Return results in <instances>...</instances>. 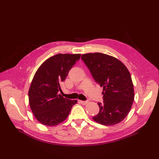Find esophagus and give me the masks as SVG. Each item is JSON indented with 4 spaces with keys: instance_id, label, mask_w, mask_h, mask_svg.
Wrapping results in <instances>:
<instances>
[{
    "instance_id": "obj_1",
    "label": "esophagus",
    "mask_w": 159,
    "mask_h": 159,
    "mask_svg": "<svg viewBox=\"0 0 159 159\" xmlns=\"http://www.w3.org/2000/svg\"><path fill=\"white\" fill-rule=\"evenodd\" d=\"M79 102L80 103H81V104H83V105H86L88 103V102L87 101H81V100H80L79 101Z\"/></svg>"
}]
</instances>
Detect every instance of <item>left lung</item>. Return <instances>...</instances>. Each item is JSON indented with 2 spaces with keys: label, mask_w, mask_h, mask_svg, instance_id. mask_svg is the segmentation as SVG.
I'll return each mask as SVG.
<instances>
[{
  "label": "left lung",
  "mask_w": 159,
  "mask_h": 159,
  "mask_svg": "<svg viewBox=\"0 0 159 159\" xmlns=\"http://www.w3.org/2000/svg\"><path fill=\"white\" fill-rule=\"evenodd\" d=\"M81 59L95 81L103 87V102L98 103L99 112L95 122L114 125L127 117L134 101V88L127 67L116 57L102 53H89Z\"/></svg>",
  "instance_id": "obj_1"
}]
</instances>
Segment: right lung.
Wrapping results in <instances>:
<instances>
[{"label":"right lung","instance_id":"1","mask_svg":"<svg viewBox=\"0 0 159 159\" xmlns=\"http://www.w3.org/2000/svg\"><path fill=\"white\" fill-rule=\"evenodd\" d=\"M80 56V54H56L37 70L28 91V99L35 118L44 125L56 126L65 121L71 107L78 102L57 92L61 91L60 84Z\"/></svg>","mask_w":159,"mask_h":159}]
</instances>
